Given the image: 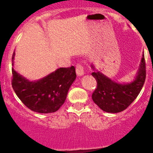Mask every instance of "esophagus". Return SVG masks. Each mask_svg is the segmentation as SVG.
Wrapping results in <instances>:
<instances>
[{
    "label": "esophagus",
    "mask_w": 153,
    "mask_h": 153,
    "mask_svg": "<svg viewBox=\"0 0 153 153\" xmlns=\"http://www.w3.org/2000/svg\"><path fill=\"white\" fill-rule=\"evenodd\" d=\"M75 71H76V74L78 76H82L84 74V67L80 63H77Z\"/></svg>",
    "instance_id": "34e87169"
}]
</instances>
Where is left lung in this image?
Returning <instances> with one entry per match:
<instances>
[{
    "label": "left lung",
    "mask_w": 153,
    "mask_h": 153,
    "mask_svg": "<svg viewBox=\"0 0 153 153\" xmlns=\"http://www.w3.org/2000/svg\"><path fill=\"white\" fill-rule=\"evenodd\" d=\"M91 67L94 69L93 65ZM145 67V55H143L137 75L135 80L128 84L117 83L100 72H93L91 74L97 81V88L92 94L94 102L108 113L115 114L125 110L135 100L142 89L146 78Z\"/></svg>",
    "instance_id": "1"
}]
</instances>
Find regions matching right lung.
Masks as SVG:
<instances>
[{
  "label": "right lung",
  "mask_w": 153,
  "mask_h": 153,
  "mask_svg": "<svg viewBox=\"0 0 153 153\" xmlns=\"http://www.w3.org/2000/svg\"><path fill=\"white\" fill-rule=\"evenodd\" d=\"M14 53L13 60L14 59ZM12 86L20 101L40 114L57 111L65 102L69 88L76 79L75 68L61 67L39 81L27 80L12 68Z\"/></svg>",
  "instance_id": "obj_1"
}]
</instances>
